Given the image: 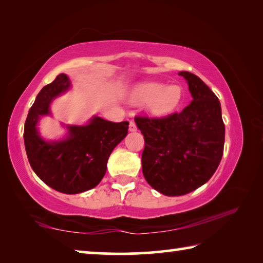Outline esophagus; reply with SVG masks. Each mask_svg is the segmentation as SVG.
I'll use <instances>...</instances> for the list:
<instances>
[{
    "label": "esophagus",
    "mask_w": 263,
    "mask_h": 263,
    "mask_svg": "<svg viewBox=\"0 0 263 263\" xmlns=\"http://www.w3.org/2000/svg\"><path fill=\"white\" fill-rule=\"evenodd\" d=\"M128 130H130L131 132H133V131H137V125H136V123L135 122H130V125H128Z\"/></svg>",
    "instance_id": "obj_1"
}]
</instances>
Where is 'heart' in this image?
Masks as SVG:
<instances>
[{
    "label": "heart",
    "instance_id": "1",
    "mask_svg": "<svg viewBox=\"0 0 263 263\" xmlns=\"http://www.w3.org/2000/svg\"><path fill=\"white\" fill-rule=\"evenodd\" d=\"M182 90L177 86L161 82L144 83L137 88L133 99L141 103H152L154 114L163 115L174 110L180 103Z\"/></svg>",
    "mask_w": 263,
    "mask_h": 263
}]
</instances>
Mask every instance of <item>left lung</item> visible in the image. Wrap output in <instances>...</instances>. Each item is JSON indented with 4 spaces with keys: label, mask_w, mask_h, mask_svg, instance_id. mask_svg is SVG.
I'll return each mask as SVG.
<instances>
[{
    "label": "left lung",
    "mask_w": 263,
    "mask_h": 263,
    "mask_svg": "<svg viewBox=\"0 0 263 263\" xmlns=\"http://www.w3.org/2000/svg\"><path fill=\"white\" fill-rule=\"evenodd\" d=\"M188 81L191 103L162 117L136 116L144 135L142 174L166 196L189 194L211 179L224 152L225 125L220 102L197 75L180 72Z\"/></svg>",
    "instance_id": "left-lung-1"
}]
</instances>
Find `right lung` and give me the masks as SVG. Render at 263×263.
Masks as SVG:
<instances>
[{
	"instance_id": "obj_1",
	"label": "right lung",
	"mask_w": 263,
	"mask_h": 263,
	"mask_svg": "<svg viewBox=\"0 0 263 263\" xmlns=\"http://www.w3.org/2000/svg\"><path fill=\"white\" fill-rule=\"evenodd\" d=\"M68 87V78L60 74L39 91L25 121L24 144L31 167L44 183L60 193L80 194L103 179L110 154L126 137L128 123L95 117L86 126H68L67 139L44 141L35 127L38 119L50 114L52 100Z\"/></svg>"
}]
</instances>
